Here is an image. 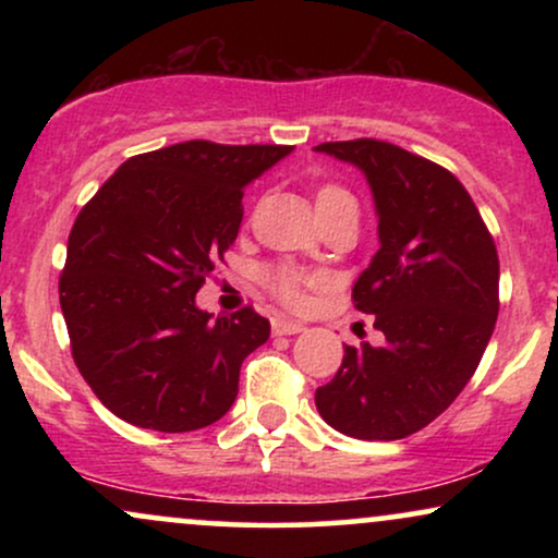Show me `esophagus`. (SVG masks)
Masks as SVG:
<instances>
[{"mask_svg": "<svg viewBox=\"0 0 558 558\" xmlns=\"http://www.w3.org/2000/svg\"><path fill=\"white\" fill-rule=\"evenodd\" d=\"M304 330V325L296 323V319L288 317H275L272 319V332L275 336H296V332Z\"/></svg>", "mask_w": 558, "mask_h": 558, "instance_id": "1", "label": "esophagus"}]
</instances>
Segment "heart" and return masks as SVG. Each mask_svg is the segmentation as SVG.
<instances>
[{"label": "heart", "instance_id": "1", "mask_svg": "<svg viewBox=\"0 0 558 558\" xmlns=\"http://www.w3.org/2000/svg\"><path fill=\"white\" fill-rule=\"evenodd\" d=\"M336 198H351V196L345 194V191L336 189V185H328V189L319 191L317 204L336 202ZM270 283H272V291L278 293L288 306H299L301 301H304V291H301V288H304V283H310V278L296 270H278L270 275Z\"/></svg>", "mask_w": 558, "mask_h": 558}]
</instances>
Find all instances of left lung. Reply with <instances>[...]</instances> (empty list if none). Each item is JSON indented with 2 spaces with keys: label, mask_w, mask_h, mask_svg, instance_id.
<instances>
[{
  "label": "left lung",
  "mask_w": 558,
  "mask_h": 558,
  "mask_svg": "<svg viewBox=\"0 0 558 558\" xmlns=\"http://www.w3.org/2000/svg\"><path fill=\"white\" fill-rule=\"evenodd\" d=\"M373 191L380 248L354 283L380 345H343L319 417L360 440H399L444 414L475 375L498 317V254L464 185L401 146L330 141Z\"/></svg>",
  "instance_id": "8db88e82"
}]
</instances>
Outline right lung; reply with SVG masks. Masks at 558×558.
<instances>
[{
    "mask_svg": "<svg viewBox=\"0 0 558 558\" xmlns=\"http://www.w3.org/2000/svg\"><path fill=\"white\" fill-rule=\"evenodd\" d=\"M291 151L183 141L128 159L81 209L60 304L83 380L120 420L189 433L233 407L270 323L252 306L215 319L196 293L239 235L243 189Z\"/></svg>",
    "mask_w": 558,
    "mask_h": 558,
    "instance_id": "1",
    "label": "right lung"
}]
</instances>
